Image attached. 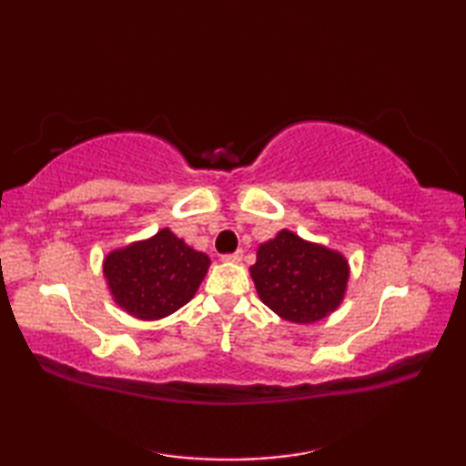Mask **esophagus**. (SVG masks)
Instances as JSON below:
<instances>
[{
  "label": "esophagus",
  "instance_id": "34e87169",
  "mask_svg": "<svg viewBox=\"0 0 466 466\" xmlns=\"http://www.w3.org/2000/svg\"><path fill=\"white\" fill-rule=\"evenodd\" d=\"M242 256H244V252H242V250H236V252H232V254H226V256H222V260H224V262L238 264V262H242Z\"/></svg>",
  "mask_w": 466,
  "mask_h": 466
}]
</instances>
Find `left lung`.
<instances>
[{"mask_svg": "<svg viewBox=\"0 0 466 466\" xmlns=\"http://www.w3.org/2000/svg\"><path fill=\"white\" fill-rule=\"evenodd\" d=\"M250 276L258 299L274 314L294 324H314L342 304L350 264L342 252L282 228L258 246Z\"/></svg>", "mask_w": 466, "mask_h": 466, "instance_id": "obj_1", "label": "left lung"}]
</instances>
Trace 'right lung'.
<instances>
[{
  "label": "right lung",
  "instance_id": "add662e5",
  "mask_svg": "<svg viewBox=\"0 0 466 466\" xmlns=\"http://www.w3.org/2000/svg\"><path fill=\"white\" fill-rule=\"evenodd\" d=\"M210 256L162 228L104 256L102 272L112 300L137 320H162L194 299Z\"/></svg>",
  "mask_w": 466,
  "mask_h": 466
}]
</instances>
